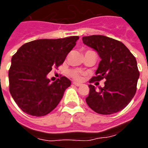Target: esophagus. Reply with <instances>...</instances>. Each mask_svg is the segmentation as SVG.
Here are the masks:
<instances>
[{"label": "esophagus", "mask_w": 148, "mask_h": 148, "mask_svg": "<svg viewBox=\"0 0 148 148\" xmlns=\"http://www.w3.org/2000/svg\"><path fill=\"white\" fill-rule=\"evenodd\" d=\"M74 84V85L75 86H77V87H80V86L81 85V84H79V83H77V82H74V83H73Z\"/></svg>", "instance_id": "obj_1"}]
</instances>
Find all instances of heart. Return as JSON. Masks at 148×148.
Masks as SVG:
<instances>
[{"instance_id":"1","label":"heart","mask_w":148,"mask_h":148,"mask_svg":"<svg viewBox=\"0 0 148 148\" xmlns=\"http://www.w3.org/2000/svg\"><path fill=\"white\" fill-rule=\"evenodd\" d=\"M69 75L74 79H75V80L78 81V80H81V76H82V72L77 69L71 70L69 71Z\"/></svg>"}]
</instances>
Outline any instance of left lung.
Here are the masks:
<instances>
[{
	"instance_id": "left-lung-1",
	"label": "left lung",
	"mask_w": 148,
	"mask_h": 148,
	"mask_svg": "<svg viewBox=\"0 0 148 148\" xmlns=\"http://www.w3.org/2000/svg\"><path fill=\"white\" fill-rule=\"evenodd\" d=\"M83 43L101 58L96 77L90 82L106 79L103 88L89 84L88 105L97 114H112L123 110L135 95L140 76L137 60L122 42L103 35L83 37Z\"/></svg>"
}]
</instances>
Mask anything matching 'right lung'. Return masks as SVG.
<instances>
[{
    "label": "right lung",
    "mask_w": 148,
    "mask_h": 148,
    "mask_svg": "<svg viewBox=\"0 0 148 148\" xmlns=\"http://www.w3.org/2000/svg\"><path fill=\"white\" fill-rule=\"evenodd\" d=\"M78 36L39 39L26 43L11 58L8 72L9 90L18 107L27 114L41 117L58 106L71 81L63 76L51 83L52 67L64 61Z\"/></svg>",
    "instance_id": "obj_1"
}]
</instances>
